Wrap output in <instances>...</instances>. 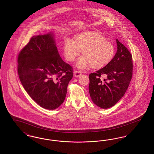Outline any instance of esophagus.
Wrapping results in <instances>:
<instances>
[{
  "label": "esophagus",
  "mask_w": 154,
  "mask_h": 154,
  "mask_svg": "<svg viewBox=\"0 0 154 154\" xmlns=\"http://www.w3.org/2000/svg\"><path fill=\"white\" fill-rule=\"evenodd\" d=\"M74 77H80L81 75V73L80 72H79V71H74Z\"/></svg>",
  "instance_id": "34e87169"
}]
</instances>
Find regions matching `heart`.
Returning a JSON list of instances; mask_svg holds the SVG:
<instances>
[{
  "label": "heart",
  "instance_id": "obj_1",
  "mask_svg": "<svg viewBox=\"0 0 154 154\" xmlns=\"http://www.w3.org/2000/svg\"><path fill=\"white\" fill-rule=\"evenodd\" d=\"M62 49L64 58L70 62H74L82 51L83 55L75 64L79 69L91 66L94 69H102L110 63L115 53L113 44L96 31L77 33L74 36L73 41L66 38Z\"/></svg>",
  "mask_w": 154,
  "mask_h": 154
}]
</instances>
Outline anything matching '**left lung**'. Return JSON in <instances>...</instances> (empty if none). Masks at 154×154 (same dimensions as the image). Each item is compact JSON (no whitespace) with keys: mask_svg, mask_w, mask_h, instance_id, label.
<instances>
[{"mask_svg":"<svg viewBox=\"0 0 154 154\" xmlns=\"http://www.w3.org/2000/svg\"><path fill=\"white\" fill-rule=\"evenodd\" d=\"M116 42L117 51L110 63L89 75L91 99L96 106L104 109L114 106L124 96L132 79V55L117 39ZM101 75L106 78L102 81Z\"/></svg>","mask_w":154,"mask_h":154,"instance_id":"left-lung-1","label":"left lung"}]
</instances>
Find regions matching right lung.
I'll list each match as a JSON object with an SVG mask.
<instances>
[{
    "instance_id": "right-lung-1",
    "label": "right lung",
    "mask_w": 154,
    "mask_h": 154,
    "mask_svg": "<svg viewBox=\"0 0 154 154\" xmlns=\"http://www.w3.org/2000/svg\"><path fill=\"white\" fill-rule=\"evenodd\" d=\"M18 63L23 88L40 106L55 110L63 103L73 73L59 55L54 33L32 37L20 52Z\"/></svg>"
}]
</instances>
